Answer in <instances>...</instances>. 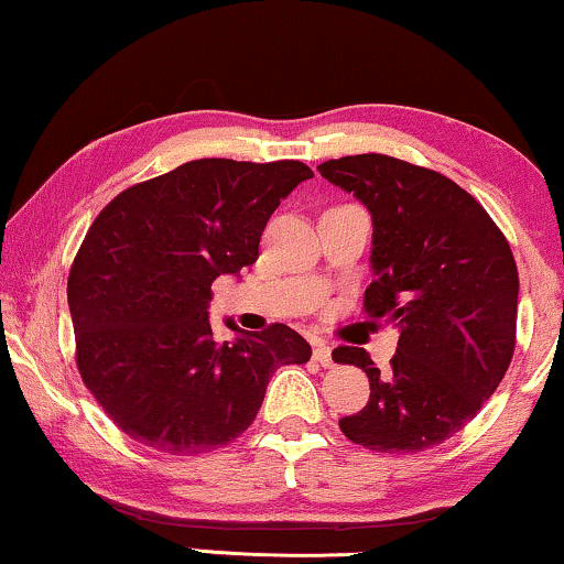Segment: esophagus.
Returning <instances> with one entry per match:
<instances>
[{
    "label": "esophagus",
    "mask_w": 564,
    "mask_h": 564,
    "mask_svg": "<svg viewBox=\"0 0 564 564\" xmlns=\"http://www.w3.org/2000/svg\"><path fill=\"white\" fill-rule=\"evenodd\" d=\"M313 359L318 361L321 367H330L334 365V357H330V346L326 341H313Z\"/></svg>",
    "instance_id": "obj_1"
}]
</instances>
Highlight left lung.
I'll return each mask as SVG.
<instances>
[{
	"mask_svg": "<svg viewBox=\"0 0 564 564\" xmlns=\"http://www.w3.org/2000/svg\"><path fill=\"white\" fill-rule=\"evenodd\" d=\"M321 176L372 213L365 313L400 328L390 372L365 349L334 361L361 367L369 400L338 421L375 452H423L475 419L516 349L519 269L506 236L477 199L434 169L384 153L323 161Z\"/></svg>",
	"mask_w": 564,
	"mask_h": 564,
	"instance_id": "left-lung-1",
	"label": "left lung"
}]
</instances>
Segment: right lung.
Returning <instances> with one entry per match:
<instances>
[{
  "instance_id": "obj_1",
  "label": "right lung",
  "mask_w": 564,
  "mask_h": 564,
  "mask_svg": "<svg viewBox=\"0 0 564 564\" xmlns=\"http://www.w3.org/2000/svg\"><path fill=\"white\" fill-rule=\"evenodd\" d=\"M313 172L303 161L197 159L122 189L68 272L76 367L115 426L166 454L226 446L257 419L282 365L311 344L284 323L220 341L213 282L259 259L267 220Z\"/></svg>"
}]
</instances>
